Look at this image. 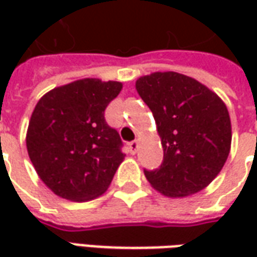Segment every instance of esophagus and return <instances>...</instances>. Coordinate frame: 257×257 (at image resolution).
I'll list each match as a JSON object with an SVG mask.
<instances>
[{"instance_id":"34e87169","label":"esophagus","mask_w":257,"mask_h":257,"mask_svg":"<svg viewBox=\"0 0 257 257\" xmlns=\"http://www.w3.org/2000/svg\"><path fill=\"white\" fill-rule=\"evenodd\" d=\"M138 149H139V142H138V140H134V142L129 143V150H131L132 154H135V153L138 151Z\"/></svg>"}]
</instances>
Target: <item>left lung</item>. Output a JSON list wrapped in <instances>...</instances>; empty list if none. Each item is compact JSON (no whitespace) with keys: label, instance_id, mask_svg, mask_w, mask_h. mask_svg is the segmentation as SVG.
Wrapping results in <instances>:
<instances>
[{"label":"left lung","instance_id":"left-lung-1","mask_svg":"<svg viewBox=\"0 0 257 257\" xmlns=\"http://www.w3.org/2000/svg\"><path fill=\"white\" fill-rule=\"evenodd\" d=\"M136 89L154 115L164 149L161 167L145 169L147 180L173 198L205 189L230 153L226 104L197 79L175 71L140 77Z\"/></svg>","mask_w":257,"mask_h":257}]
</instances>
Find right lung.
<instances>
[{
  "mask_svg": "<svg viewBox=\"0 0 257 257\" xmlns=\"http://www.w3.org/2000/svg\"><path fill=\"white\" fill-rule=\"evenodd\" d=\"M121 82L85 78L44 95L31 114L26 145L38 176L70 201L99 197L122 162V140L104 110Z\"/></svg>",
  "mask_w": 257,
  "mask_h": 257,
  "instance_id": "right-lung-1",
  "label": "right lung"
}]
</instances>
